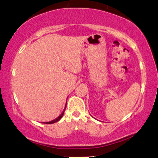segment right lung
<instances>
[{
  "instance_id": "right-lung-1",
  "label": "right lung",
  "mask_w": 158,
  "mask_h": 158,
  "mask_svg": "<svg viewBox=\"0 0 158 158\" xmlns=\"http://www.w3.org/2000/svg\"><path fill=\"white\" fill-rule=\"evenodd\" d=\"M65 109H64V111H63V112L62 114H61L59 116H58L57 118H56L55 120H53L52 121H50V122H46V123H46V124H52V123H56V122H57V121H59V120H60V118H61L63 117V114H64V111H65Z\"/></svg>"
}]
</instances>
